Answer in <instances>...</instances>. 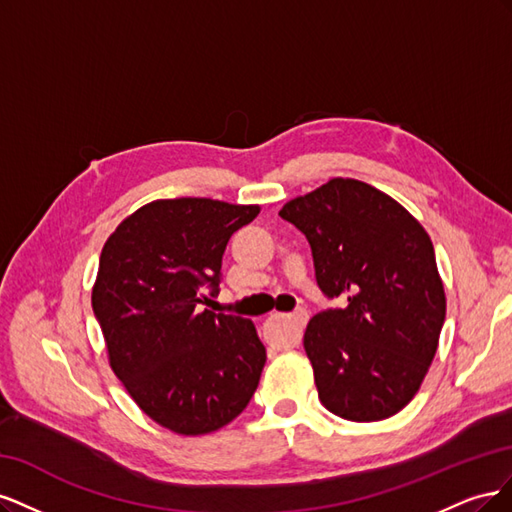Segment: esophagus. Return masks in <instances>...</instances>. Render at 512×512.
<instances>
[{
  "label": "esophagus",
  "instance_id": "34e87169",
  "mask_svg": "<svg viewBox=\"0 0 512 512\" xmlns=\"http://www.w3.org/2000/svg\"><path fill=\"white\" fill-rule=\"evenodd\" d=\"M275 316H282L290 327H292V331H294V342H301V335H303V329H305V324H307V312L305 309H299V312H294V314H275Z\"/></svg>",
  "mask_w": 512,
  "mask_h": 512
}]
</instances>
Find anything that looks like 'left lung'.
<instances>
[{
  "label": "left lung",
  "instance_id": "obj_1",
  "mask_svg": "<svg viewBox=\"0 0 512 512\" xmlns=\"http://www.w3.org/2000/svg\"><path fill=\"white\" fill-rule=\"evenodd\" d=\"M280 215L312 245L318 286L344 309L309 320L303 348L329 412L374 423L404 410L436 356L446 294L427 230L365 181L333 177Z\"/></svg>",
  "mask_w": 512,
  "mask_h": 512
}]
</instances>
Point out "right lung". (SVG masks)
<instances>
[{
    "mask_svg": "<svg viewBox=\"0 0 512 512\" xmlns=\"http://www.w3.org/2000/svg\"><path fill=\"white\" fill-rule=\"evenodd\" d=\"M260 205L160 198L106 239L91 307L108 365L151 421L207 436L245 410L267 352L252 320L200 312L218 290L226 243ZM213 294V292H211Z\"/></svg>",
    "mask_w": 512,
    "mask_h": 512,
    "instance_id": "right-lung-1",
    "label": "right lung"
}]
</instances>
